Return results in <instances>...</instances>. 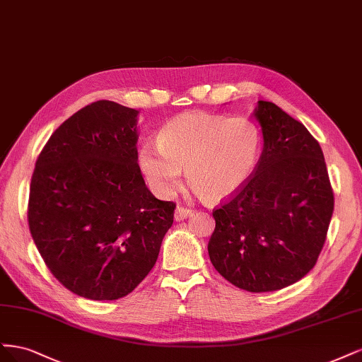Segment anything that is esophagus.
Wrapping results in <instances>:
<instances>
[{
    "mask_svg": "<svg viewBox=\"0 0 362 362\" xmlns=\"http://www.w3.org/2000/svg\"><path fill=\"white\" fill-rule=\"evenodd\" d=\"M191 215H192L191 209L185 207V206H177L176 214H174V218H176V221H183V219H186V218L191 216Z\"/></svg>",
    "mask_w": 362,
    "mask_h": 362,
    "instance_id": "1",
    "label": "esophagus"
}]
</instances>
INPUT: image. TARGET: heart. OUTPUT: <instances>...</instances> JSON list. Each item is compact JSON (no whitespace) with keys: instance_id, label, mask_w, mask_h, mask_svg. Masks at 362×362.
<instances>
[{"instance_id":"b5f03b06","label":"heart","mask_w":362,"mask_h":362,"mask_svg":"<svg viewBox=\"0 0 362 362\" xmlns=\"http://www.w3.org/2000/svg\"><path fill=\"white\" fill-rule=\"evenodd\" d=\"M262 135L254 122L211 112H185L170 120L158 144L139 148V165L150 186L167 195L176 188L180 168L197 195L219 202L245 185L257 165Z\"/></svg>"}]
</instances>
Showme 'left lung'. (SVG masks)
Returning <instances> with one entry per match:
<instances>
[{
    "label": "left lung",
    "instance_id": "obj_1",
    "mask_svg": "<svg viewBox=\"0 0 362 362\" xmlns=\"http://www.w3.org/2000/svg\"><path fill=\"white\" fill-rule=\"evenodd\" d=\"M263 151L251 177L214 209L207 250L215 269L247 291H274L316 264L334 212L323 151L307 127L259 100Z\"/></svg>",
    "mask_w": 362,
    "mask_h": 362
}]
</instances>
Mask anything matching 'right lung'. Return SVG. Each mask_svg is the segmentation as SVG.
<instances>
[{
	"mask_svg": "<svg viewBox=\"0 0 362 362\" xmlns=\"http://www.w3.org/2000/svg\"><path fill=\"white\" fill-rule=\"evenodd\" d=\"M138 111L93 102L36 160L28 226L51 274L93 300L129 295L155 266L176 203L148 191L138 165Z\"/></svg>",
	"mask_w": 362,
	"mask_h": 362,
	"instance_id": "right-lung-1",
	"label": "right lung"
}]
</instances>
